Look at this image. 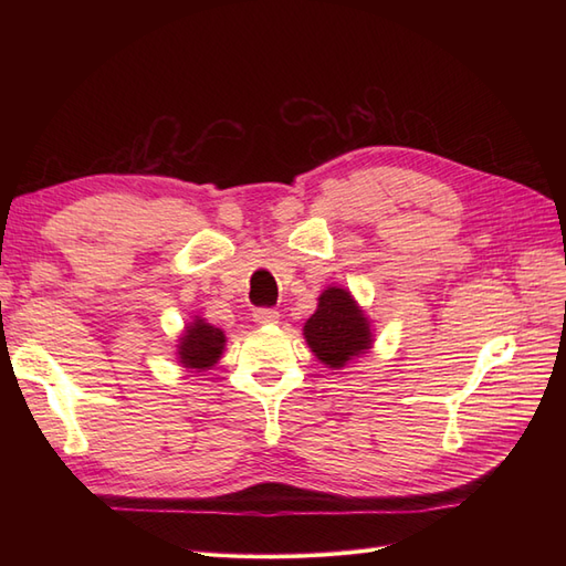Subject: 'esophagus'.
Segmentation results:
<instances>
[{"label":"esophagus","instance_id":"obj_1","mask_svg":"<svg viewBox=\"0 0 566 566\" xmlns=\"http://www.w3.org/2000/svg\"><path fill=\"white\" fill-rule=\"evenodd\" d=\"M279 312L276 310H266V306H262V310H254V314H252V318H254V323H260V325H273V323H279Z\"/></svg>","mask_w":566,"mask_h":566}]
</instances>
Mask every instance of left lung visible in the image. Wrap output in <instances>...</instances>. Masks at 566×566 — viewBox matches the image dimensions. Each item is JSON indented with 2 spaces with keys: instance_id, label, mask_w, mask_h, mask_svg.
<instances>
[{
  "instance_id": "left-lung-1",
  "label": "left lung",
  "mask_w": 566,
  "mask_h": 566,
  "mask_svg": "<svg viewBox=\"0 0 566 566\" xmlns=\"http://www.w3.org/2000/svg\"><path fill=\"white\" fill-rule=\"evenodd\" d=\"M304 339L328 368H345L373 347L370 321L345 287L323 290L316 312L304 323Z\"/></svg>"
}]
</instances>
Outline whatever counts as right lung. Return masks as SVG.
<instances>
[{
    "label": "right lung",
    "instance_id": "right-lung-1",
    "mask_svg": "<svg viewBox=\"0 0 566 566\" xmlns=\"http://www.w3.org/2000/svg\"><path fill=\"white\" fill-rule=\"evenodd\" d=\"M227 337L224 331L214 328L212 323L196 316L191 323L186 325V331L179 337L177 356L184 368H191L196 373L210 370L224 352Z\"/></svg>",
    "mask_w": 566,
    "mask_h": 566
}]
</instances>
